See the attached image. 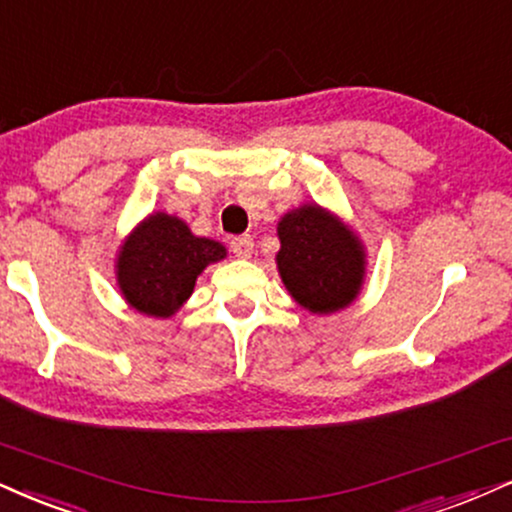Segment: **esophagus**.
Returning <instances> with one entry per match:
<instances>
[{
	"mask_svg": "<svg viewBox=\"0 0 512 512\" xmlns=\"http://www.w3.org/2000/svg\"><path fill=\"white\" fill-rule=\"evenodd\" d=\"M230 249H232V254H235L237 258H249L251 254H254V239H251L249 235L235 237L230 242Z\"/></svg>",
	"mask_w": 512,
	"mask_h": 512,
	"instance_id": "1",
	"label": "esophagus"
}]
</instances>
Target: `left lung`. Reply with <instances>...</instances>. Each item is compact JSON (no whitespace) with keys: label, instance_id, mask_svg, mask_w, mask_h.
Segmentation results:
<instances>
[{"label":"left lung","instance_id":"obj_1","mask_svg":"<svg viewBox=\"0 0 512 512\" xmlns=\"http://www.w3.org/2000/svg\"><path fill=\"white\" fill-rule=\"evenodd\" d=\"M277 254L282 282L301 306L334 313L356 299L363 282V249L358 239L318 206L287 213Z\"/></svg>","mask_w":512,"mask_h":512}]
</instances>
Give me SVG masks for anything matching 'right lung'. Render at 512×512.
<instances>
[{"label":"right lung","instance_id":"obj_1","mask_svg":"<svg viewBox=\"0 0 512 512\" xmlns=\"http://www.w3.org/2000/svg\"><path fill=\"white\" fill-rule=\"evenodd\" d=\"M223 256V244L194 237L182 220L156 213L123 244L118 285L132 308L168 318L189 299L201 270Z\"/></svg>","mask_w":512,"mask_h":512}]
</instances>
